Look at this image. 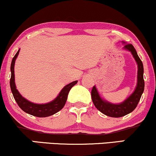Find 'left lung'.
<instances>
[{
  "label": "left lung",
  "instance_id": "8db88e82",
  "mask_svg": "<svg viewBox=\"0 0 156 156\" xmlns=\"http://www.w3.org/2000/svg\"><path fill=\"white\" fill-rule=\"evenodd\" d=\"M122 43L124 44L123 50L129 51L133 55L134 60L137 64V85L134 92L126 99L120 103H112L111 102L103 99L100 95L95 86L93 87L91 92V96L93 102L98 110H99L103 114L108 116L119 118L129 114L133 111L139 103L142 94L143 93L145 87V82L143 79V64L142 61L138 56L137 51L134 49L132 44H126L124 41Z\"/></svg>",
  "mask_w": 156,
  "mask_h": 156
}]
</instances>
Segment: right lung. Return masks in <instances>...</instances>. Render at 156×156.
<instances>
[{
	"instance_id": "obj_1",
	"label": "right lung",
	"mask_w": 156,
	"mask_h": 156,
	"mask_svg": "<svg viewBox=\"0 0 156 156\" xmlns=\"http://www.w3.org/2000/svg\"><path fill=\"white\" fill-rule=\"evenodd\" d=\"M19 51H17L16 55L13 58L12 61H11V80H10V87L11 92L14 98L15 101L17 103V104L20 108L24 112L29 114L32 115L34 116L37 117H47L52 116V115L55 114L59 111H61L64 106L65 103H66L67 97H68V94L72 89L73 86L77 83L78 81H74L71 83L66 84L61 92L59 93L58 95L54 100L49 102V103H43V104H38V103H34L32 102L28 101L26 98H24L23 96L19 93L18 90L16 89V84H15V74H14V65L16 59L18 57L19 53Z\"/></svg>"
}]
</instances>
